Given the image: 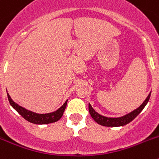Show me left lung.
Listing matches in <instances>:
<instances>
[{"instance_id":"left-lung-1","label":"left lung","mask_w":159,"mask_h":159,"mask_svg":"<svg viewBox=\"0 0 159 159\" xmlns=\"http://www.w3.org/2000/svg\"><path fill=\"white\" fill-rule=\"evenodd\" d=\"M150 97H151V93L149 94L148 96L147 97V99L142 103L141 106L139 107L137 109L131 111L130 113L119 118H108L101 116V115H99V113H97L94 110L93 108H92V105L90 104V103L88 105V109H89L90 115L92 117V119L98 124L104 126V127H121V126H124V125L127 124L130 122H131L143 111V108L145 107V106L147 105V102H148L149 99H150Z\"/></svg>"}]
</instances>
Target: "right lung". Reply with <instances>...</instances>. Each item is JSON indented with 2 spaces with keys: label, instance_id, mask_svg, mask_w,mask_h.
<instances>
[{
  "label": "right lung",
  "instance_id": "1",
  "mask_svg": "<svg viewBox=\"0 0 159 159\" xmlns=\"http://www.w3.org/2000/svg\"><path fill=\"white\" fill-rule=\"evenodd\" d=\"M8 99L9 101L11 106L18 112V113L22 116L25 119H26L27 121L30 122L32 123H35V124H48V123H55V122L58 121L60 118L62 117L64 115V111L65 110L66 106H67V100L64 103L61 107H60L57 111L52 113L48 114H37L35 112L30 111L26 110L25 108L19 106L17 103L12 101L11 99V97L9 96L8 93Z\"/></svg>",
  "mask_w": 159,
  "mask_h": 159
}]
</instances>
